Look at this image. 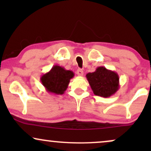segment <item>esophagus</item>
Segmentation results:
<instances>
[{
	"mask_svg": "<svg viewBox=\"0 0 151 151\" xmlns=\"http://www.w3.org/2000/svg\"><path fill=\"white\" fill-rule=\"evenodd\" d=\"M77 73L78 74V76H79V77H82L83 74H84V72H83V70H81V69H78L77 71Z\"/></svg>",
	"mask_w": 151,
	"mask_h": 151,
	"instance_id": "esophagus-1",
	"label": "esophagus"
}]
</instances>
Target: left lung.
<instances>
[{
  "mask_svg": "<svg viewBox=\"0 0 151 151\" xmlns=\"http://www.w3.org/2000/svg\"><path fill=\"white\" fill-rule=\"evenodd\" d=\"M86 79L93 93L102 97H110L119 90V77L114 71L99 67L93 72H89Z\"/></svg>",
  "mask_w": 151,
  "mask_h": 151,
  "instance_id": "8db88e82",
  "label": "left lung"
}]
</instances>
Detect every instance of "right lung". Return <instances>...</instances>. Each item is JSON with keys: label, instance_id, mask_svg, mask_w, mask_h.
Masks as SVG:
<instances>
[{"label": "right lung", "instance_id": "1", "mask_svg": "<svg viewBox=\"0 0 151 151\" xmlns=\"http://www.w3.org/2000/svg\"><path fill=\"white\" fill-rule=\"evenodd\" d=\"M74 76L72 71L65 70L61 66L55 65L49 72L43 74L40 77V81L47 92L63 94Z\"/></svg>", "mask_w": 151, "mask_h": 151}]
</instances>
